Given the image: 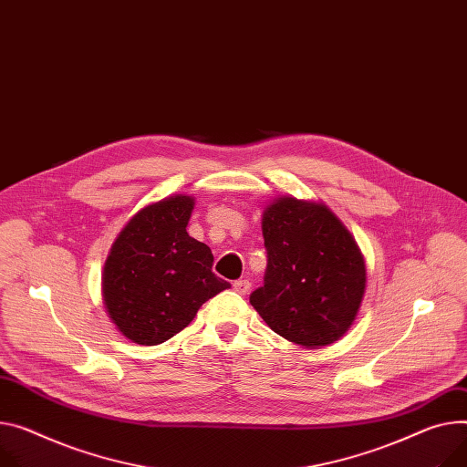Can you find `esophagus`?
Wrapping results in <instances>:
<instances>
[{"instance_id":"esophagus-1","label":"esophagus","mask_w":467,"mask_h":467,"mask_svg":"<svg viewBox=\"0 0 467 467\" xmlns=\"http://www.w3.org/2000/svg\"><path fill=\"white\" fill-rule=\"evenodd\" d=\"M234 290L241 296H246L248 290H250V282L248 280H235L234 282Z\"/></svg>"}]
</instances>
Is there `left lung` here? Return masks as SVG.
Wrapping results in <instances>:
<instances>
[{
  "mask_svg": "<svg viewBox=\"0 0 467 467\" xmlns=\"http://www.w3.org/2000/svg\"><path fill=\"white\" fill-rule=\"evenodd\" d=\"M264 285L250 296L285 340L319 349L340 340L361 308L367 264L355 237L324 202L280 196L264 207Z\"/></svg>",
  "mask_w": 467,
  "mask_h": 467,
  "instance_id": "obj_1",
  "label": "left lung"
}]
</instances>
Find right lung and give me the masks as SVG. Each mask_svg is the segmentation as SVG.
Masks as SVG:
<instances>
[{
    "label": "right lung",
    "mask_w": 467,
    "mask_h": 467,
    "mask_svg": "<svg viewBox=\"0 0 467 467\" xmlns=\"http://www.w3.org/2000/svg\"><path fill=\"white\" fill-rule=\"evenodd\" d=\"M194 202L173 194L143 205L106 256L104 308L136 344H162L185 329L207 299L230 288L211 271V248L187 234Z\"/></svg>",
    "instance_id": "obj_1"
}]
</instances>
